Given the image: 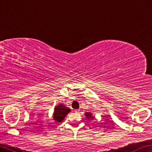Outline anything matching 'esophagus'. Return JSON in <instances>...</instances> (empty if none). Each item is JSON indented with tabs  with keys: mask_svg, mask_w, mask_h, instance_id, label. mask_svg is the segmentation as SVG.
Wrapping results in <instances>:
<instances>
[{
	"mask_svg": "<svg viewBox=\"0 0 152 152\" xmlns=\"http://www.w3.org/2000/svg\"><path fill=\"white\" fill-rule=\"evenodd\" d=\"M80 111H81V110H75V112L76 113H78V114H80Z\"/></svg>",
	"mask_w": 152,
	"mask_h": 152,
	"instance_id": "1",
	"label": "esophagus"
}]
</instances>
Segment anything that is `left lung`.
<instances>
[{"instance_id": "1", "label": "left lung", "mask_w": 152, "mask_h": 152, "mask_svg": "<svg viewBox=\"0 0 152 152\" xmlns=\"http://www.w3.org/2000/svg\"><path fill=\"white\" fill-rule=\"evenodd\" d=\"M86 115L87 118L90 119H93V118H94V116H92L91 114V113L86 112Z\"/></svg>"}]
</instances>
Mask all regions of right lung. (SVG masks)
<instances>
[{"label":"right lung","mask_w":152,"mask_h":152,"mask_svg":"<svg viewBox=\"0 0 152 152\" xmlns=\"http://www.w3.org/2000/svg\"><path fill=\"white\" fill-rule=\"evenodd\" d=\"M70 112V109L66 108L63 104L57 105L55 108L54 114H53V119H55L57 122H61L65 116Z\"/></svg>","instance_id":"obj_1"}]
</instances>
